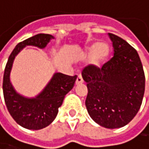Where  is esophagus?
<instances>
[{
	"mask_svg": "<svg viewBox=\"0 0 149 149\" xmlns=\"http://www.w3.org/2000/svg\"><path fill=\"white\" fill-rule=\"evenodd\" d=\"M81 83H83V78H82L81 75H79L77 79H76V85H79Z\"/></svg>",
	"mask_w": 149,
	"mask_h": 149,
	"instance_id": "esophagus-1",
	"label": "esophagus"
}]
</instances>
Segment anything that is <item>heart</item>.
Here are the masks:
<instances>
[{
	"instance_id": "heart-1",
	"label": "heart",
	"mask_w": 149,
	"mask_h": 149,
	"mask_svg": "<svg viewBox=\"0 0 149 149\" xmlns=\"http://www.w3.org/2000/svg\"><path fill=\"white\" fill-rule=\"evenodd\" d=\"M110 52L109 45L107 42H101L96 45L92 46L88 49V53L91 54V62L93 65H101L107 58Z\"/></svg>"
}]
</instances>
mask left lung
I'll return each instance as SVG.
<instances>
[{
  "mask_svg": "<svg viewBox=\"0 0 149 149\" xmlns=\"http://www.w3.org/2000/svg\"><path fill=\"white\" fill-rule=\"evenodd\" d=\"M113 56L101 68L90 64L82 71L88 94L91 118L106 128H120L137 114L145 91V75L140 56L128 42L108 33Z\"/></svg>",
  "mask_w": 149,
  "mask_h": 149,
  "instance_id": "obj_1",
  "label": "left lung"
}]
</instances>
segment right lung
<instances>
[{
    "mask_svg": "<svg viewBox=\"0 0 149 149\" xmlns=\"http://www.w3.org/2000/svg\"><path fill=\"white\" fill-rule=\"evenodd\" d=\"M54 39L49 34H37L19 42L10 54L3 76V95L7 108L21 127L39 130L48 127L56 117L65 95L73 88L77 76H68L56 72L43 90L35 98H27L18 93L10 82V73L14 60L26 46L44 49Z\"/></svg>",
    "mask_w": 149,
    "mask_h": 149,
    "instance_id": "right-lung-1",
    "label": "right lung"
}]
</instances>
